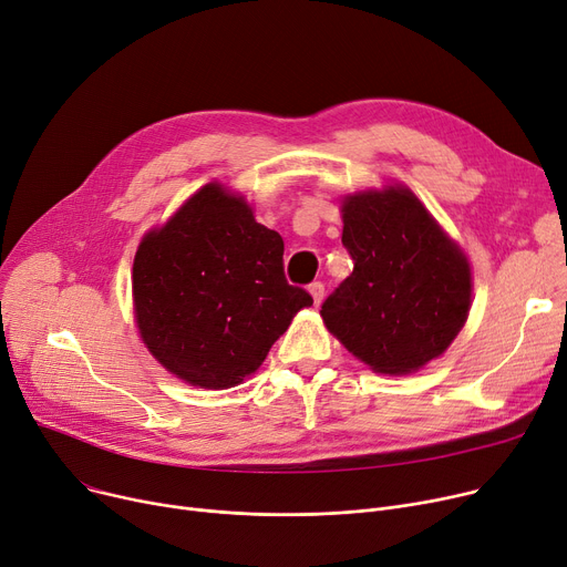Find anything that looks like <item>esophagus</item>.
Wrapping results in <instances>:
<instances>
[{
    "label": "esophagus",
    "instance_id": "1",
    "mask_svg": "<svg viewBox=\"0 0 567 567\" xmlns=\"http://www.w3.org/2000/svg\"><path fill=\"white\" fill-rule=\"evenodd\" d=\"M309 292H311V297H313V305L318 307V305L322 302V297H324V286H322V281H313V284L309 286Z\"/></svg>",
    "mask_w": 567,
    "mask_h": 567
}]
</instances>
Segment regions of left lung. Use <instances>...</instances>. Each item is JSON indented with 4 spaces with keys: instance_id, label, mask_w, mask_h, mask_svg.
I'll return each instance as SVG.
<instances>
[{
    "instance_id": "1",
    "label": "left lung",
    "mask_w": 567,
    "mask_h": 567,
    "mask_svg": "<svg viewBox=\"0 0 567 567\" xmlns=\"http://www.w3.org/2000/svg\"><path fill=\"white\" fill-rule=\"evenodd\" d=\"M352 275L322 302V320L375 373H414L467 322V256L408 187L343 198Z\"/></svg>"
}]
</instances>
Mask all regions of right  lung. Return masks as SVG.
Here are the masks:
<instances>
[{
  "mask_svg": "<svg viewBox=\"0 0 567 567\" xmlns=\"http://www.w3.org/2000/svg\"><path fill=\"white\" fill-rule=\"evenodd\" d=\"M140 334L166 371L228 389L258 371L313 297L284 275V240L210 183L142 240L132 265Z\"/></svg>",
  "mask_w": 567,
  "mask_h": 567,
  "instance_id": "right-lung-1",
  "label": "right lung"
}]
</instances>
